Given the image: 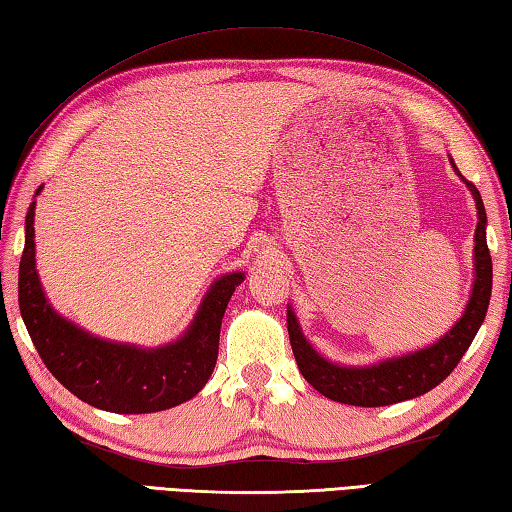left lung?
<instances>
[{"mask_svg":"<svg viewBox=\"0 0 512 512\" xmlns=\"http://www.w3.org/2000/svg\"><path fill=\"white\" fill-rule=\"evenodd\" d=\"M450 165L466 182L477 205L475 281H472V292L464 314L439 341L421 347V350L370 365H341L325 359L323 354L314 350V345L305 339L294 310L287 305V332L298 370L323 397L361 408L392 406V403L421 397V394L437 388L457 368L461 356L466 354L481 323H484L490 292H493V260H490L486 243V209L477 187L461 176L452 158Z\"/></svg>","mask_w":512,"mask_h":512,"instance_id":"8db88e82","label":"left lung"}]
</instances>
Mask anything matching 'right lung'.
Listing matches in <instances>:
<instances>
[{
	"instance_id": "1",
	"label": "right lung",
	"mask_w": 512,
	"mask_h": 512,
	"mask_svg": "<svg viewBox=\"0 0 512 512\" xmlns=\"http://www.w3.org/2000/svg\"><path fill=\"white\" fill-rule=\"evenodd\" d=\"M44 185L35 191L40 196ZM35 200L26 214L24 254L19 260V312L44 365L66 390L93 408L147 414L180 406L205 388L218 359L220 325L243 272L216 278L202 296L194 321L180 339L140 347L100 339L57 314L35 267Z\"/></svg>"
}]
</instances>
